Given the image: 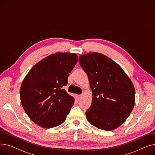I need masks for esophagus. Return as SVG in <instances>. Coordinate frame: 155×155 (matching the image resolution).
<instances>
[{"mask_svg": "<svg viewBox=\"0 0 155 155\" xmlns=\"http://www.w3.org/2000/svg\"><path fill=\"white\" fill-rule=\"evenodd\" d=\"M82 97H83V95H79L77 96V99H78V100L79 101V100L82 99Z\"/></svg>", "mask_w": 155, "mask_h": 155, "instance_id": "34e87169", "label": "esophagus"}]
</instances>
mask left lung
<instances>
[{
    "mask_svg": "<svg viewBox=\"0 0 155 155\" xmlns=\"http://www.w3.org/2000/svg\"><path fill=\"white\" fill-rule=\"evenodd\" d=\"M92 92L91 106L85 112L94 126L112 131L123 124L135 104V89L119 65L109 57L93 52L79 57Z\"/></svg>",
    "mask_w": 155,
    "mask_h": 155,
    "instance_id": "left-lung-1",
    "label": "left lung"
}]
</instances>
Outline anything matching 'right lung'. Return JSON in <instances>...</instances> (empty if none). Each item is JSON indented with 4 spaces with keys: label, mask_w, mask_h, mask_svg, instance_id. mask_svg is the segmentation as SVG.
Masks as SVG:
<instances>
[{
    "label": "right lung",
    "mask_w": 155,
    "mask_h": 155,
    "mask_svg": "<svg viewBox=\"0 0 155 155\" xmlns=\"http://www.w3.org/2000/svg\"><path fill=\"white\" fill-rule=\"evenodd\" d=\"M78 59L75 53L51 54L36 63L23 80L21 102L28 117L36 124L51 128L66 120L75 99L63 88Z\"/></svg>",
    "instance_id": "obj_1"
}]
</instances>
